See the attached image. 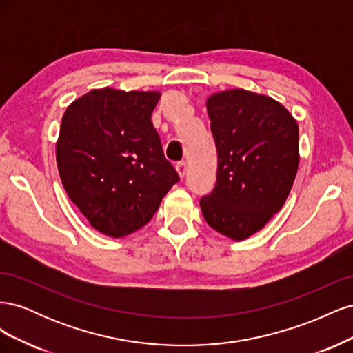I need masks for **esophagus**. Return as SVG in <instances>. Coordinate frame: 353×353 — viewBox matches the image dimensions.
Segmentation results:
<instances>
[{
    "label": "esophagus",
    "mask_w": 353,
    "mask_h": 353,
    "mask_svg": "<svg viewBox=\"0 0 353 353\" xmlns=\"http://www.w3.org/2000/svg\"><path fill=\"white\" fill-rule=\"evenodd\" d=\"M176 170H178L179 176L184 178L185 174H187V170H188V166H187L185 162H178V163H176Z\"/></svg>",
    "instance_id": "1"
}]
</instances>
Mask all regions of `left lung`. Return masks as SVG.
<instances>
[{
	"mask_svg": "<svg viewBox=\"0 0 353 353\" xmlns=\"http://www.w3.org/2000/svg\"><path fill=\"white\" fill-rule=\"evenodd\" d=\"M206 105L218 172L200 208L213 230L240 241L262 230L290 193L299 126L279 101L240 88L210 95Z\"/></svg>",
	"mask_w": 353,
	"mask_h": 353,
	"instance_id": "1",
	"label": "left lung"
}]
</instances>
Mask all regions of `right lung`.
Returning <instances> with one entry per match:
<instances>
[{"label":"right lung","instance_id":"obj_1","mask_svg":"<svg viewBox=\"0 0 353 353\" xmlns=\"http://www.w3.org/2000/svg\"><path fill=\"white\" fill-rule=\"evenodd\" d=\"M159 99L157 91L92 90L63 114L56 145L63 187L109 237L144 227L179 181L152 123Z\"/></svg>","mask_w":353,"mask_h":353}]
</instances>
